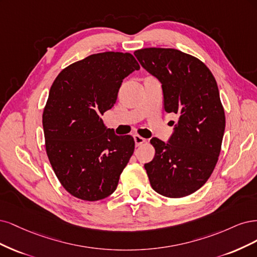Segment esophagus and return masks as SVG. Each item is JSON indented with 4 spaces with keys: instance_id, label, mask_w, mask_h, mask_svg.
I'll list each match as a JSON object with an SVG mask.
<instances>
[{
    "instance_id": "34e87169",
    "label": "esophagus",
    "mask_w": 257,
    "mask_h": 257,
    "mask_svg": "<svg viewBox=\"0 0 257 257\" xmlns=\"http://www.w3.org/2000/svg\"><path fill=\"white\" fill-rule=\"evenodd\" d=\"M134 139H135V142H136V146H140V145H142L143 143L146 142V140H145L144 138L140 137V136H138V135L134 136Z\"/></svg>"
}]
</instances>
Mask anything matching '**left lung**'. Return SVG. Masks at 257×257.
I'll return each mask as SVG.
<instances>
[{
	"instance_id": "8db88e82",
	"label": "left lung",
	"mask_w": 257,
	"mask_h": 257,
	"mask_svg": "<svg viewBox=\"0 0 257 257\" xmlns=\"http://www.w3.org/2000/svg\"><path fill=\"white\" fill-rule=\"evenodd\" d=\"M135 55L161 82L165 112L179 116L168 143L151 140L155 157L144 165L151 186L167 197L192 194L213 172L224 135L216 79L202 61L176 49L145 48Z\"/></svg>"
}]
</instances>
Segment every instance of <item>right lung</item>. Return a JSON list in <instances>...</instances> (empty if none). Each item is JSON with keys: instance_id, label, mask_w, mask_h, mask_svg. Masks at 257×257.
<instances>
[{"instance_id": "obj_1", "label": "right lung", "mask_w": 257, "mask_h": 257, "mask_svg": "<svg viewBox=\"0 0 257 257\" xmlns=\"http://www.w3.org/2000/svg\"><path fill=\"white\" fill-rule=\"evenodd\" d=\"M139 69L130 53L102 52L67 66L54 80L43 113L46 152L72 196L95 202L116 189L135 140L114 135L101 115L116 102L122 80Z\"/></svg>"}]
</instances>
